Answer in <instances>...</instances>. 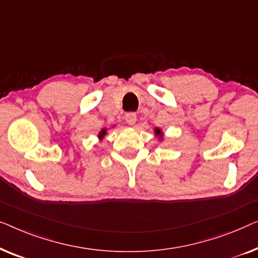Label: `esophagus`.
<instances>
[{
	"mask_svg": "<svg viewBox=\"0 0 258 258\" xmlns=\"http://www.w3.org/2000/svg\"><path fill=\"white\" fill-rule=\"evenodd\" d=\"M125 120L128 125H134L137 121V114L134 113V112H128V113H126L125 115Z\"/></svg>",
	"mask_w": 258,
	"mask_h": 258,
	"instance_id": "1",
	"label": "esophagus"
}]
</instances>
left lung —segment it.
Here are the masks:
<instances>
[{
    "label": "left lung",
    "instance_id": "1",
    "mask_svg": "<svg viewBox=\"0 0 258 258\" xmlns=\"http://www.w3.org/2000/svg\"><path fill=\"white\" fill-rule=\"evenodd\" d=\"M160 132H161V131L159 130V128H157V131H155V133H157V134H159V133H160Z\"/></svg>",
    "mask_w": 258,
    "mask_h": 258
}]
</instances>
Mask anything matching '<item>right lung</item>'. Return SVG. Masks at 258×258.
<instances>
[{"instance_id":"1","label":"right lung","mask_w":258,"mask_h":258,"mask_svg":"<svg viewBox=\"0 0 258 258\" xmlns=\"http://www.w3.org/2000/svg\"><path fill=\"white\" fill-rule=\"evenodd\" d=\"M105 133H106V130H103L101 132L99 133V138H103L105 136Z\"/></svg>"}]
</instances>
